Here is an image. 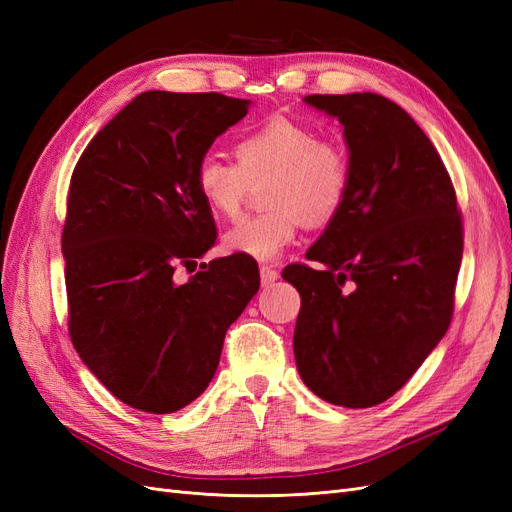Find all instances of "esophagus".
<instances>
[{"label":"esophagus","instance_id":"34e87169","mask_svg":"<svg viewBox=\"0 0 512 512\" xmlns=\"http://www.w3.org/2000/svg\"><path fill=\"white\" fill-rule=\"evenodd\" d=\"M277 277H280V271L277 269H273V267H269V265H262L260 267V282H262V286H269V284H273Z\"/></svg>","mask_w":512,"mask_h":512}]
</instances>
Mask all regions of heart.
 Returning <instances> with one entry per match:
<instances>
[{
    "label": "heart",
    "instance_id": "heart-1",
    "mask_svg": "<svg viewBox=\"0 0 512 512\" xmlns=\"http://www.w3.org/2000/svg\"><path fill=\"white\" fill-rule=\"evenodd\" d=\"M237 164L205 156L194 173V188L215 218H239L250 183L267 179L262 200L269 211L241 220L224 235V250L273 262L299 235L303 220L331 222L344 207L352 164L342 143L290 117H269L237 138Z\"/></svg>",
    "mask_w": 512,
    "mask_h": 512
}]
</instances>
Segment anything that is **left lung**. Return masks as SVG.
Returning a JSON list of instances; mask_svg holds the SVG:
<instances>
[{"label": "left lung", "instance_id": "1", "mask_svg": "<svg viewBox=\"0 0 512 512\" xmlns=\"http://www.w3.org/2000/svg\"><path fill=\"white\" fill-rule=\"evenodd\" d=\"M344 126V207L282 277L301 294L299 376L320 399L371 408L395 395L453 318L463 222L453 181L416 121L378 94L305 98Z\"/></svg>", "mask_w": 512, "mask_h": 512}]
</instances>
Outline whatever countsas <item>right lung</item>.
Listing matches in <instances>:
<instances>
[{"instance_id":"obj_1","label":"right lung","mask_w":512,"mask_h":512,"mask_svg":"<svg viewBox=\"0 0 512 512\" xmlns=\"http://www.w3.org/2000/svg\"><path fill=\"white\" fill-rule=\"evenodd\" d=\"M250 100L145 91L91 138L74 166L61 235L74 350L123 404L185 408L220 363L224 335L260 288L245 256L196 267L218 230L194 173Z\"/></svg>"}]
</instances>
